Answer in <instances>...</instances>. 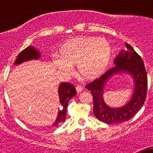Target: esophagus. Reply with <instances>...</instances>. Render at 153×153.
<instances>
[{
  "label": "esophagus",
  "instance_id": "34e87169",
  "mask_svg": "<svg viewBox=\"0 0 153 153\" xmlns=\"http://www.w3.org/2000/svg\"><path fill=\"white\" fill-rule=\"evenodd\" d=\"M76 90L77 93H80V92L83 91V87L82 86H80V85H77V86H76Z\"/></svg>",
  "mask_w": 153,
  "mask_h": 153
}]
</instances>
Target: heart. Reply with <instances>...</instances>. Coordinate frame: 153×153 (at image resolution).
<instances>
[{
	"mask_svg": "<svg viewBox=\"0 0 153 153\" xmlns=\"http://www.w3.org/2000/svg\"><path fill=\"white\" fill-rule=\"evenodd\" d=\"M60 58L53 59L56 68L67 74L77 65L78 73L85 79L93 80L106 70L112 56L108 40L96 36H79L66 42L60 47Z\"/></svg>",
	"mask_w": 153,
	"mask_h": 153,
	"instance_id": "1",
	"label": "heart"
}]
</instances>
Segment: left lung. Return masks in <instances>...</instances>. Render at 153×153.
<instances>
[{
  "mask_svg": "<svg viewBox=\"0 0 153 153\" xmlns=\"http://www.w3.org/2000/svg\"><path fill=\"white\" fill-rule=\"evenodd\" d=\"M127 51H122L114 60L115 67L107 70L100 77L86 86L90 90L93 99V113L95 117L106 124H117L128 121L140 110L146 98L148 79L141 56L126 43ZM117 72H129L134 79V93L131 100L121 108L113 109L104 102L103 88L107 79Z\"/></svg>",
  "mask_w": 153,
  "mask_h": 153,
  "instance_id": "1",
  "label": "left lung"
}]
</instances>
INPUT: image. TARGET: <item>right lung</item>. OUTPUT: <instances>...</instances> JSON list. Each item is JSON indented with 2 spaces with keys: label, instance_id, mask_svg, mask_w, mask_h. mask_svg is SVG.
Instances as JSON below:
<instances>
[{
  "label": "right lung",
  "instance_id": "right-lung-1",
  "mask_svg": "<svg viewBox=\"0 0 153 153\" xmlns=\"http://www.w3.org/2000/svg\"><path fill=\"white\" fill-rule=\"evenodd\" d=\"M40 57V53L37 52L33 47L29 46L23 50L16 58L14 63L20 64L24 61H27L33 59H38ZM59 97H60V103L62 106V109L59 110L57 118L53 125H56L59 123L63 122L66 120L67 115V108L69 101L72 97L76 94L75 86L70 83H62L59 86Z\"/></svg>",
  "mask_w": 153,
  "mask_h": 153
}]
</instances>
